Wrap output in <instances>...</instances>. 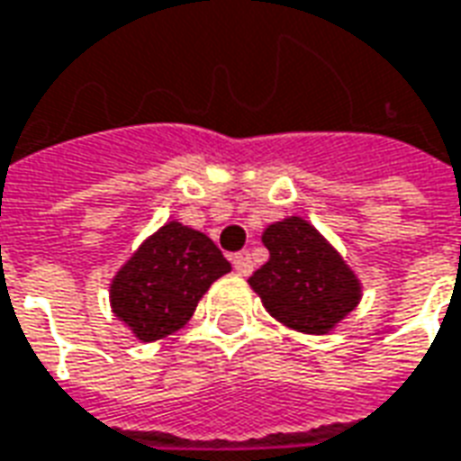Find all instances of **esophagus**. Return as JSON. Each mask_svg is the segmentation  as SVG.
<instances>
[{
    "label": "esophagus",
    "instance_id": "1",
    "mask_svg": "<svg viewBox=\"0 0 461 461\" xmlns=\"http://www.w3.org/2000/svg\"><path fill=\"white\" fill-rule=\"evenodd\" d=\"M231 264H234L237 275H241V276L252 275L254 262H252V254H249V252H237L234 257H231Z\"/></svg>",
    "mask_w": 461,
    "mask_h": 461
}]
</instances>
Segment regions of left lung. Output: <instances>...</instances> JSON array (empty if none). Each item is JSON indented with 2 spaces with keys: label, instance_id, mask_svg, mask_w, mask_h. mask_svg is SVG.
Here are the masks:
<instances>
[{
  "label": "left lung",
  "instance_id": "obj_1",
  "mask_svg": "<svg viewBox=\"0 0 461 461\" xmlns=\"http://www.w3.org/2000/svg\"><path fill=\"white\" fill-rule=\"evenodd\" d=\"M269 259L249 276L264 309L302 334H330L362 302V279L304 217H285L262 231Z\"/></svg>",
  "mask_w": 461,
  "mask_h": 461
}]
</instances>
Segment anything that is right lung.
Segmentation results:
<instances>
[{"label": "right lung", "mask_w": 461, "mask_h": 461, "mask_svg": "<svg viewBox=\"0 0 461 461\" xmlns=\"http://www.w3.org/2000/svg\"><path fill=\"white\" fill-rule=\"evenodd\" d=\"M227 272L231 264L204 231L169 220L112 276L109 307L140 342H157L182 330Z\"/></svg>", "instance_id": "obj_1"}]
</instances>
